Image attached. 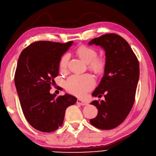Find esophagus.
Here are the masks:
<instances>
[{"instance_id": "34e87169", "label": "esophagus", "mask_w": 156, "mask_h": 156, "mask_svg": "<svg viewBox=\"0 0 156 156\" xmlns=\"http://www.w3.org/2000/svg\"><path fill=\"white\" fill-rule=\"evenodd\" d=\"M77 104H80V105H81V106H85V105L87 104V103L86 102V101H83V100H81L80 99H78L77 100Z\"/></svg>"}]
</instances>
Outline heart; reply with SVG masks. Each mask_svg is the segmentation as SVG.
I'll list each match as a JSON object with an SVG mask.
<instances>
[{"mask_svg":"<svg viewBox=\"0 0 156 156\" xmlns=\"http://www.w3.org/2000/svg\"><path fill=\"white\" fill-rule=\"evenodd\" d=\"M77 55L85 62L90 63V66L96 71H100L104 68V62L100 58H96L97 51L86 46H81L77 49ZM69 59V54L63 55L59 61V68L62 72L67 69ZM95 85V79L91 74H73L65 82V87L70 93L78 96H83L90 91Z\"/></svg>","mask_w":156,"mask_h":156,"instance_id":"obj_1","label":"heart"}]
</instances>
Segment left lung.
<instances>
[{
  "label": "left lung",
  "mask_w": 156,
  "mask_h": 156,
  "mask_svg": "<svg viewBox=\"0 0 156 156\" xmlns=\"http://www.w3.org/2000/svg\"><path fill=\"white\" fill-rule=\"evenodd\" d=\"M88 44L100 46L106 55L104 76L92 94L98 98L104 94L105 100L91 102L98 112L90 122L100 129H112L125 120L134 104L139 78L138 59L128 42L115 34L94 38Z\"/></svg>",
  "instance_id": "1"
}]
</instances>
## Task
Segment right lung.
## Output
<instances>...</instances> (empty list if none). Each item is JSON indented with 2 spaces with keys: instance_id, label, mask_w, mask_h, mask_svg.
<instances>
[{
  "instance_id": "obj_1",
  "label": "right lung",
  "mask_w": 156,
  "mask_h": 156,
  "mask_svg": "<svg viewBox=\"0 0 156 156\" xmlns=\"http://www.w3.org/2000/svg\"><path fill=\"white\" fill-rule=\"evenodd\" d=\"M73 42H34L21 52L15 74V84L25 119L38 131L50 133L61 126L65 110L77 98L65 94H51V85L58 75L59 61Z\"/></svg>"
}]
</instances>
